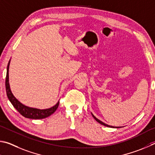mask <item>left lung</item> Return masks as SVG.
<instances>
[{
	"instance_id": "left-lung-1",
	"label": "left lung",
	"mask_w": 155,
	"mask_h": 155,
	"mask_svg": "<svg viewBox=\"0 0 155 155\" xmlns=\"http://www.w3.org/2000/svg\"><path fill=\"white\" fill-rule=\"evenodd\" d=\"M91 114H92V116H93V117L94 118V120H95L97 122H98L99 123H100L101 124H102V125H104V126H105V127H111V128H120V127H114V126H110V125H109V124H105V123H103L102 121H101L100 120H99L98 118H97L95 116H94L93 114L91 113Z\"/></svg>"
}]
</instances>
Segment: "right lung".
Returning <instances> with one entry per match:
<instances>
[{"mask_svg":"<svg viewBox=\"0 0 155 155\" xmlns=\"http://www.w3.org/2000/svg\"><path fill=\"white\" fill-rule=\"evenodd\" d=\"M10 61H9V63H8L7 68V75L6 80H5V88H6V93L8 99H9L10 102L12 103L13 107L18 111V112L20 113L21 115H22L25 118L31 119H43L48 117V116H50V115L52 114L53 113L55 112V111L56 110L59 105V101L57 102V104L53 107L48 108V109L40 110L37 109V108L30 107L26 106V105H24L15 98L13 93H12V91H11L9 82V69Z\"/></svg>","mask_w":155,"mask_h":155,"instance_id":"right-lung-1","label":"right lung"}]
</instances>
